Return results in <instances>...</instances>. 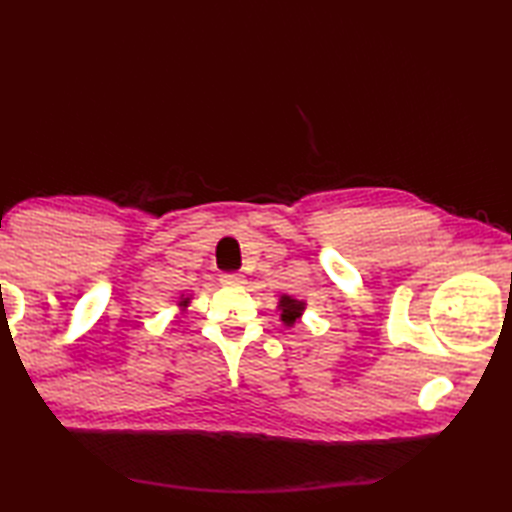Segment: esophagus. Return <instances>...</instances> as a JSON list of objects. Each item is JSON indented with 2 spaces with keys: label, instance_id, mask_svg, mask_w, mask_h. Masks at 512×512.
I'll return each mask as SVG.
<instances>
[{
  "label": "esophagus",
  "instance_id": "1",
  "mask_svg": "<svg viewBox=\"0 0 512 512\" xmlns=\"http://www.w3.org/2000/svg\"><path fill=\"white\" fill-rule=\"evenodd\" d=\"M220 281H222V286L237 288V286H242V284H244V277H242V275H237V273H226V275H222V277H220Z\"/></svg>",
  "mask_w": 512,
  "mask_h": 512
}]
</instances>
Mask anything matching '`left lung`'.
<instances>
[{
	"mask_svg": "<svg viewBox=\"0 0 512 512\" xmlns=\"http://www.w3.org/2000/svg\"><path fill=\"white\" fill-rule=\"evenodd\" d=\"M277 308L281 310V321H284L290 328V325H295L301 319L303 310H306V303L299 299H292L290 295H281Z\"/></svg>",
	"mask_w": 512,
	"mask_h": 512,
	"instance_id": "1",
	"label": "left lung"
}]
</instances>
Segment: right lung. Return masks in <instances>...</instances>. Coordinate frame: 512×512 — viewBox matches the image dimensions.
<instances>
[{
	"mask_svg": "<svg viewBox=\"0 0 512 512\" xmlns=\"http://www.w3.org/2000/svg\"><path fill=\"white\" fill-rule=\"evenodd\" d=\"M189 301H191L189 297H187V299H182V301L178 303V306H180V308H187V306H189Z\"/></svg>",
	"mask_w": 512,
	"mask_h": 512,
	"instance_id": "right-lung-1",
	"label": "right lung"
}]
</instances>
